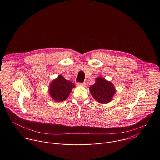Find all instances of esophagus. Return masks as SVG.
<instances>
[{"label":"esophagus","instance_id":"1","mask_svg":"<svg viewBox=\"0 0 160 160\" xmlns=\"http://www.w3.org/2000/svg\"><path fill=\"white\" fill-rule=\"evenodd\" d=\"M77 85L78 86H82V87H83V86L85 85V82H83V83H77Z\"/></svg>","mask_w":160,"mask_h":160}]
</instances>
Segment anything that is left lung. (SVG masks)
<instances>
[{
	"instance_id": "8db88e82",
	"label": "left lung",
	"mask_w": 160,
	"mask_h": 160,
	"mask_svg": "<svg viewBox=\"0 0 160 160\" xmlns=\"http://www.w3.org/2000/svg\"><path fill=\"white\" fill-rule=\"evenodd\" d=\"M89 90L93 98L99 103L107 104L112 100L116 92L114 85L102 77L96 78V82L89 87Z\"/></svg>"
}]
</instances>
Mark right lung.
<instances>
[{"label":"right lung","mask_w":160,"mask_h":160,"mask_svg":"<svg viewBox=\"0 0 160 160\" xmlns=\"http://www.w3.org/2000/svg\"><path fill=\"white\" fill-rule=\"evenodd\" d=\"M49 87V94L51 98L54 101L59 102L68 98L75 85L60 75L50 83Z\"/></svg>","instance_id":"1"}]
</instances>
